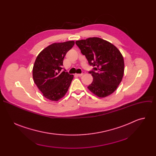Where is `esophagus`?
Returning a JSON list of instances; mask_svg holds the SVG:
<instances>
[{
    "label": "esophagus",
    "instance_id": "esophagus-1",
    "mask_svg": "<svg viewBox=\"0 0 156 156\" xmlns=\"http://www.w3.org/2000/svg\"><path fill=\"white\" fill-rule=\"evenodd\" d=\"M78 76H81L83 75V73H78V74H76Z\"/></svg>",
    "mask_w": 156,
    "mask_h": 156
}]
</instances>
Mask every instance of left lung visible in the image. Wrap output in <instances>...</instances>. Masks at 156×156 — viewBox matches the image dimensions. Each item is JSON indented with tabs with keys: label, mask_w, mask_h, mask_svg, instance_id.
Wrapping results in <instances>:
<instances>
[{
	"label": "left lung",
	"mask_w": 156,
	"mask_h": 156,
	"mask_svg": "<svg viewBox=\"0 0 156 156\" xmlns=\"http://www.w3.org/2000/svg\"><path fill=\"white\" fill-rule=\"evenodd\" d=\"M93 70L89 72L93 81L87 86L99 98L112 94L122 81L124 73V60L120 51L112 43L99 37H89L76 41Z\"/></svg>",
	"instance_id": "8db88e82"
}]
</instances>
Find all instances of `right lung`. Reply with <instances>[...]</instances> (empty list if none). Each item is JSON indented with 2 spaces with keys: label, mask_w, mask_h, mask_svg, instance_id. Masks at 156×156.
Returning <instances> with one entry per match:
<instances>
[{
  "label": "right lung",
  "mask_w": 156,
  "mask_h": 156,
  "mask_svg": "<svg viewBox=\"0 0 156 156\" xmlns=\"http://www.w3.org/2000/svg\"><path fill=\"white\" fill-rule=\"evenodd\" d=\"M74 44L73 41L53 43L36 57L33 69L34 82L49 100L58 101L68 91L73 75L61 70L66 52Z\"/></svg>",
  "instance_id": "1"
}]
</instances>
